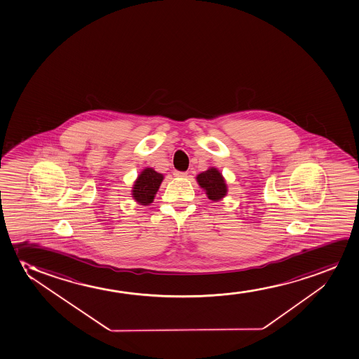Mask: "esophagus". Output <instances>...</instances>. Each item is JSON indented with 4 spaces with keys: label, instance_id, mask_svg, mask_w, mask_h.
I'll return each mask as SVG.
<instances>
[{
    "label": "esophagus",
    "instance_id": "34e87169",
    "mask_svg": "<svg viewBox=\"0 0 359 359\" xmlns=\"http://www.w3.org/2000/svg\"><path fill=\"white\" fill-rule=\"evenodd\" d=\"M174 175L177 177H187V172H174Z\"/></svg>",
    "mask_w": 359,
    "mask_h": 359
}]
</instances>
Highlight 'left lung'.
<instances>
[{"mask_svg": "<svg viewBox=\"0 0 359 359\" xmlns=\"http://www.w3.org/2000/svg\"><path fill=\"white\" fill-rule=\"evenodd\" d=\"M196 179L198 185L205 190L207 197L215 202L222 200L228 192V187L223 175L217 168L212 167L207 169L205 172L198 174Z\"/></svg>", "mask_w": 359, "mask_h": 359, "instance_id": "left-lung-1", "label": "left lung"}]
</instances>
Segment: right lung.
<instances>
[{"label":"right lung","instance_id":"add662e5","mask_svg":"<svg viewBox=\"0 0 359 359\" xmlns=\"http://www.w3.org/2000/svg\"><path fill=\"white\" fill-rule=\"evenodd\" d=\"M163 175L152 168H146L136 179L133 187V197L140 205H147L154 202V196L163 182Z\"/></svg>","mask_w":359,"mask_h":359}]
</instances>
